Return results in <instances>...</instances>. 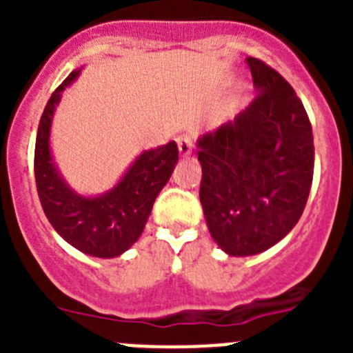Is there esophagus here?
Listing matches in <instances>:
<instances>
[{
    "instance_id": "34e87169",
    "label": "esophagus",
    "mask_w": 353,
    "mask_h": 353,
    "mask_svg": "<svg viewBox=\"0 0 353 353\" xmlns=\"http://www.w3.org/2000/svg\"><path fill=\"white\" fill-rule=\"evenodd\" d=\"M176 141L181 157H190L191 150H193V140L190 137H179Z\"/></svg>"
}]
</instances>
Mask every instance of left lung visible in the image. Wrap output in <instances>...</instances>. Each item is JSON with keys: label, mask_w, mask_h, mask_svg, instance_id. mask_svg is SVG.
<instances>
[{"label": "left lung", "mask_w": 353, "mask_h": 353, "mask_svg": "<svg viewBox=\"0 0 353 353\" xmlns=\"http://www.w3.org/2000/svg\"><path fill=\"white\" fill-rule=\"evenodd\" d=\"M256 97L234 121L198 138L199 201L213 241L229 256H254L301 219L314 170V138L294 88L245 58Z\"/></svg>", "instance_id": "left-lung-1"}]
</instances>
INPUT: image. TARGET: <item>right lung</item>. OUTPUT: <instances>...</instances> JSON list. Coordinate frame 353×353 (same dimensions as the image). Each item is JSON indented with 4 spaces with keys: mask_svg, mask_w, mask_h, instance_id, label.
Here are the masks:
<instances>
[{
    "mask_svg": "<svg viewBox=\"0 0 353 353\" xmlns=\"http://www.w3.org/2000/svg\"><path fill=\"white\" fill-rule=\"evenodd\" d=\"M78 68L49 99L35 140V184L49 223L83 254L117 258L143 232L155 198L169 183L179 160L176 141L143 150L116 184L101 194H80L58 169L51 150V126L63 92L80 77Z\"/></svg>",
    "mask_w": 353,
    "mask_h": 353,
    "instance_id": "add662e5",
    "label": "right lung"
}]
</instances>
